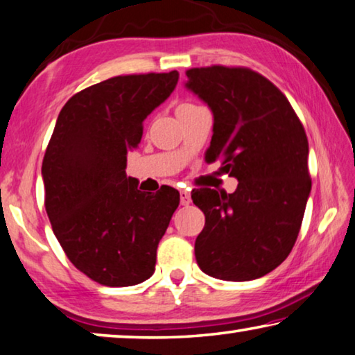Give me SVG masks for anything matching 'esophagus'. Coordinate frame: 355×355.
Listing matches in <instances>:
<instances>
[{
    "label": "esophagus",
    "instance_id": "34e87169",
    "mask_svg": "<svg viewBox=\"0 0 355 355\" xmlns=\"http://www.w3.org/2000/svg\"><path fill=\"white\" fill-rule=\"evenodd\" d=\"M179 193H181V205L182 206H189L190 201H192V200H190V192H189V190L187 189H182Z\"/></svg>",
    "mask_w": 355,
    "mask_h": 355
}]
</instances>
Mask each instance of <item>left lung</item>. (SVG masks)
Listing matches in <instances>:
<instances>
[{
	"mask_svg": "<svg viewBox=\"0 0 355 355\" xmlns=\"http://www.w3.org/2000/svg\"><path fill=\"white\" fill-rule=\"evenodd\" d=\"M185 74L214 116L206 157L238 179L233 193L192 192L206 219L196 263L217 279H257L297 241L311 192L306 133L286 95L257 71L214 64Z\"/></svg>",
	"mask_w": 355,
	"mask_h": 355,
	"instance_id": "1",
	"label": "left lung"
}]
</instances>
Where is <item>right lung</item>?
I'll return each instance as SVG.
<instances>
[{
	"instance_id": "add662e5",
	"label": "right lung",
	"mask_w": 355,
	"mask_h": 355,
	"mask_svg": "<svg viewBox=\"0 0 355 355\" xmlns=\"http://www.w3.org/2000/svg\"><path fill=\"white\" fill-rule=\"evenodd\" d=\"M178 79V71L116 76L78 92L58 114L42 160L46 211L71 263L98 284L135 286L155 271L179 192H141L125 168L144 119Z\"/></svg>"
}]
</instances>
